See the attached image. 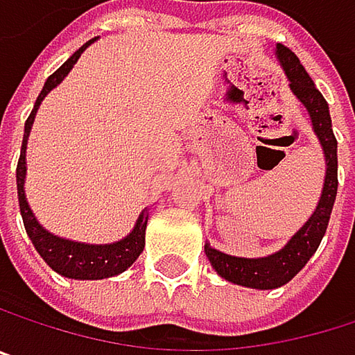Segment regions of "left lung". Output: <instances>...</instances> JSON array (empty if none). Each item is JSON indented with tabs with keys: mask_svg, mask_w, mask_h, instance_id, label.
I'll return each instance as SVG.
<instances>
[{
	"mask_svg": "<svg viewBox=\"0 0 355 355\" xmlns=\"http://www.w3.org/2000/svg\"><path fill=\"white\" fill-rule=\"evenodd\" d=\"M277 58L291 83V91L306 105V110L312 118L314 132L318 135L320 145L324 149L327 176H324L322 196H320V202H318L314 214L291 237V241L281 252H277L268 258L252 260V258L227 256V254L210 248V243H206V256H208L210 264L216 268V272L235 285H243V287H252V289H277V287L289 283L308 264V260L318 250V245L327 233L333 204L337 198V139H335L333 126H331L329 103L322 97V93L316 89V85L312 83L306 68L300 64V58L289 47L279 43Z\"/></svg>",
	"mask_w": 355,
	"mask_h": 355,
	"instance_id": "obj_1",
	"label": "left lung"
}]
</instances>
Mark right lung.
I'll use <instances>...</instances> for the list:
<instances>
[{"instance_id":"1","label":"right lung","mask_w":355,"mask_h":355,"mask_svg":"<svg viewBox=\"0 0 355 355\" xmlns=\"http://www.w3.org/2000/svg\"><path fill=\"white\" fill-rule=\"evenodd\" d=\"M95 39L87 41L83 47H78L45 83V87L41 89L35 107L31 112V116L26 118L24 124V139H22V149H20V157H18V166H16V185H18V204H20V214L24 220V229L26 235L31 237L35 250L39 252V256L49 264V268H53L55 272H60L62 277L68 279H80V281H95V279H107L114 275L124 272L143 252L145 248V227H147V210L141 212L132 233L128 237H124L118 243H110V245H87V243H76V241H68L62 237H55L51 233H47L37 218L33 216L26 198H24V174H26V139L35 120V114L43 101V97L62 83V78L72 70V66L76 64V60L80 58V53L85 51L87 45H91Z\"/></svg>"}]
</instances>
